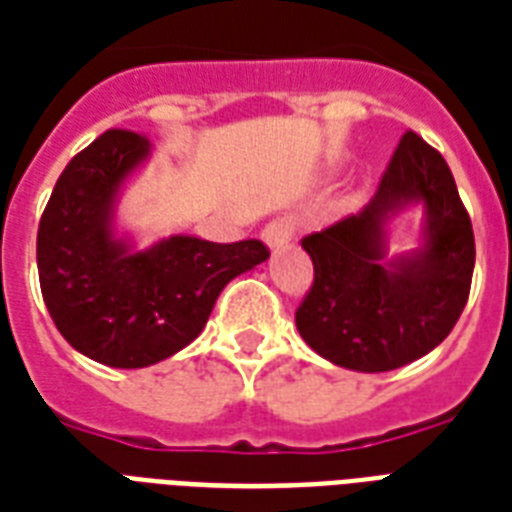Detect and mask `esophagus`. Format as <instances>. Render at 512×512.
Returning a JSON list of instances; mask_svg holds the SVG:
<instances>
[{
	"mask_svg": "<svg viewBox=\"0 0 512 512\" xmlns=\"http://www.w3.org/2000/svg\"><path fill=\"white\" fill-rule=\"evenodd\" d=\"M295 236V220L292 217H276L263 228V239L268 247H284Z\"/></svg>",
	"mask_w": 512,
	"mask_h": 512,
	"instance_id": "34e87169",
	"label": "esophagus"
}]
</instances>
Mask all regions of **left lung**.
<instances>
[{"mask_svg": "<svg viewBox=\"0 0 512 512\" xmlns=\"http://www.w3.org/2000/svg\"><path fill=\"white\" fill-rule=\"evenodd\" d=\"M429 207L426 247L388 264L381 225L398 206ZM313 284L295 313L319 356L356 372H390L425 356L452 332L468 303L476 239L452 170L436 148L406 130L372 201L303 236Z\"/></svg>", "mask_w": 512, "mask_h": 512, "instance_id": "1", "label": "left lung"}]
</instances>
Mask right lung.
Instances as JSON below:
<instances>
[{"mask_svg": "<svg viewBox=\"0 0 512 512\" xmlns=\"http://www.w3.org/2000/svg\"><path fill=\"white\" fill-rule=\"evenodd\" d=\"M146 135L108 130L68 162L39 220V287L79 353L116 369L170 358L199 337L233 276L271 255L260 239L215 244L172 236L130 252L111 233L119 185L148 156Z\"/></svg>", "mask_w": 512, "mask_h": 512, "instance_id": "obj_1", "label": "right lung"}]
</instances>
